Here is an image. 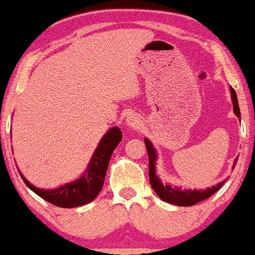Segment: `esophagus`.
<instances>
[{
    "mask_svg": "<svg viewBox=\"0 0 255 255\" xmlns=\"http://www.w3.org/2000/svg\"><path fill=\"white\" fill-rule=\"evenodd\" d=\"M127 123L128 124V127L132 128H139V119L138 117L136 116H130L127 119Z\"/></svg>",
    "mask_w": 255,
    "mask_h": 255,
    "instance_id": "34e87169",
    "label": "esophagus"
}]
</instances>
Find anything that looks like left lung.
I'll return each mask as SVG.
<instances>
[{"label": "left lung", "instance_id": "obj_1", "mask_svg": "<svg viewBox=\"0 0 255 255\" xmlns=\"http://www.w3.org/2000/svg\"><path fill=\"white\" fill-rule=\"evenodd\" d=\"M231 91V98H232V103H234V112L235 114L240 118L241 113H240V107H238V101H237V96L235 90L230 89ZM144 144H146L147 148V153H148V170H149V182L152 188L154 190V192L159 196L160 199H163L164 202H168L170 204H175V205H180V207H191V205L199 203V202L204 201V199L209 198L210 196H213L216 191L220 190L221 186L224 185V182L218 183L216 186H213V187L208 188L205 191H181L177 190V188H172L171 186L169 185H163L160 182V180L155 176V149L153 148L152 143L148 141L147 138H144Z\"/></svg>", "mask_w": 255, "mask_h": 255}]
</instances>
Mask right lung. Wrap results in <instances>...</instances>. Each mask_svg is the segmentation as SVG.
Listing matches in <instances>:
<instances>
[{"label":"right lung","instance_id":"right-lung-1","mask_svg":"<svg viewBox=\"0 0 255 255\" xmlns=\"http://www.w3.org/2000/svg\"><path fill=\"white\" fill-rule=\"evenodd\" d=\"M122 138L123 133L119 130V128H112L101 139L84 176L80 180L67 183L65 186L56 188V190L46 191L34 187L24 179L20 172L19 174L32 192H35L41 198L47 201L48 203L56 205V207L74 208L87 204L94 201L97 194L100 193V191L102 190L112 153L120 143Z\"/></svg>","mask_w":255,"mask_h":255}]
</instances>
